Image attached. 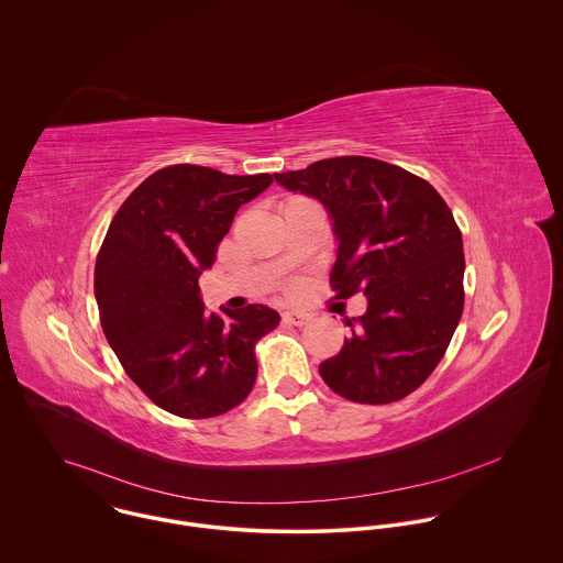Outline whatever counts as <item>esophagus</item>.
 Wrapping results in <instances>:
<instances>
[{"label": "esophagus", "mask_w": 563, "mask_h": 563, "mask_svg": "<svg viewBox=\"0 0 563 563\" xmlns=\"http://www.w3.org/2000/svg\"><path fill=\"white\" fill-rule=\"evenodd\" d=\"M312 321L308 314L301 312H284V322L292 324V327H306L308 322Z\"/></svg>", "instance_id": "34e87169"}]
</instances>
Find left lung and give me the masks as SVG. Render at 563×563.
Masks as SVG:
<instances>
[{
  "instance_id": "1",
  "label": "left lung",
  "mask_w": 563,
  "mask_h": 563,
  "mask_svg": "<svg viewBox=\"0 0 563 563\" xmlns=\"http://www.w3.org/2000/svg\"><path fill=\"white\" fill-rule=\"evenodd\" d=\"M292 192L317 197L340 241L333 299L364 292L366 314L319 366L349 401H401L433 373L464 312V244L451 208L422 177L366 156L275 173Z\"/></svg>"
}]
</instances>
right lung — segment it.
<instances>
[{"mask_svg": "<svg viewBox=\"0 0 563 563\" xmlns=\"http://www.w3.org/2000/svg\"><path fill=\"white\" fill-rule=\"evenodd\" d=\"M271 181L268 173L166 166L123 201L101 242L95 299L103 333L130 379L175 416H221L255 384V344L279 314L266 306L206 314L199 275L242 203Z\"/></svg>", "mask_w": 563, "mask_h": 563, "instance_id": "1", "label": "right lung"}]
</instances>
